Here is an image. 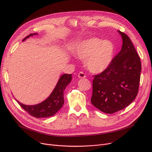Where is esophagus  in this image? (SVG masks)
Here are the masks:
<instances>
[{
  "label": "esophagus",
  "instance_id": "34e87169",
  "mask_svg": "<svg viewBox=\"0 0 152 152\" xmlns=\"http://www.w3.org/2000/svg\"><path fill=\"white\" fill-rule=\"evenodd\" d=\"M78 78H84L86 77V75H85V74H84V72H79V73L78 74Z\"/></svg>",
  "mask_w": 152,
  "mask_h": 152
}]
</instances>
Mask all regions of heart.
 <instances>
[{
  "instance_id": "heart-1",
  "label": "heart",
  "mask_w": 152,
  "mask_h": 152,
  "mask_svg": "<svg viewBox=\"0 0 152 152\" xmlns=\"http://www.w3.org/2000/svg\"><path fill=\"white\" fill-rule=\"evenodd\" d=\"M114 46L110 41L91 38L82 41L78 46L75 56L86 59V66L93 73H101L110 65L114 54Z\"/></svg>"
}]
</instances>
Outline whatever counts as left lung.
Listing matches in <instances>:
<instances>
[{
  "mask_svg": "<svg viewBox=\"0 0 152 152\" xmlns=\"http://www.w3.org/2000/svg\"><path fill=\"white\" fill-rule=\"evenodd\" d=\"M122 39L120 52L102 73L94 75L92 104L113 114L124 109L138 93L142 70L140 57L129 37L118 30Z\"/></svg>",
  "mask_w": 152,
  "mask_h": 152,
  "instance_id": "obj_1",
  "label": "left lung"
}]
</instances>
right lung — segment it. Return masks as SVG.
Returning a JSON list of instances; mask_svg holds the SVG:
<instances>
[{"label": "right lung", "instance_id": "obj_1", "mask_svg": "<svg viewBox=\"0 0 152 152\" xmlns=\"http://www.w3.org/2000/svg\"><path fill=\"white\" fill-rule=\"evenodd\" d=\"M37 34V33H32L27 36L23 41L30 37ZM72 80L71 74H63L59 78L56 87L53 90L50 96L38 104L35 105H25L17 101L20 106L26 111L29 114L37 118H48L54 115L61 108L64 103V91L66 86L70 83Z\"/></svg>", "mask_w": 152, "mask_h": 152}]
</instances>
